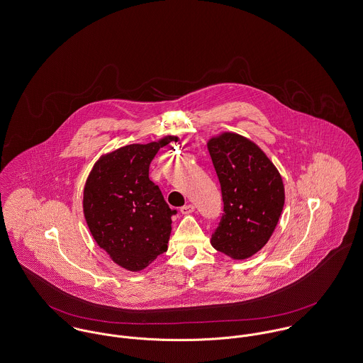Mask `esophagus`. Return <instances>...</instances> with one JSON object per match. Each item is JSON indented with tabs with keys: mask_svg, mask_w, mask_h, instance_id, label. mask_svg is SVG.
Returning <instances> with one entry per match:
<instances>
[{
	"mask_svg": "<svg viewBox=\"0 0 363 363\" xmlns=\"http://www.w3.org/2000/svg\"><path fill=\"white\" fill-rule=\"evenodd\" d=\"M195 211V206L194 204H185L181 207V213L182 214H191Z\"/></svg>",
	"mask_w": 363,
	"mask_h": 363,
	"instance_id": "34e87169",
	"label": "esophagus"
}]
</instances>
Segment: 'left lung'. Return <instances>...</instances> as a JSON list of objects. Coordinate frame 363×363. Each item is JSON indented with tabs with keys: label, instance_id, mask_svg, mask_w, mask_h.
I'll return each mask as SVG.
<instances>
[{
	"label": "left lung",
	"instance_id": "8db88e82",
	"mask_svg": "<svg viewBox=\"0 0 363 363\" xmlns=\"http://www.w3.org/2000/svg\"><path fill=\"white\" fill-rule=\"evenodd\" d=\"M224 201L211 246L234 260L257 253L273 235L285 201L277 167L250 139L221 132L207 140Z\"/></svg>",
	"mask_w": 363,
	"mask_h": 363
}]
</instances>
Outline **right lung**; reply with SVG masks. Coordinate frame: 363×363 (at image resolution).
<instances>
[{"instance_id": "add662e5", "label": "right lung", "mask_w": 363, "mask_h": 363, "mask_svg": "<svg viewBox=\"0 0 363 363\" xmlns=\"http://www.w3.org/2000/svg\"><path fill=\"white\" fill-rule=\"evenodd\" d=\"M174 136L104 153L83 188V214L90 234L110 259L128 272L146 269L168 247L175 210L149 179V165Z\"/></svg>"}]
</instances>
